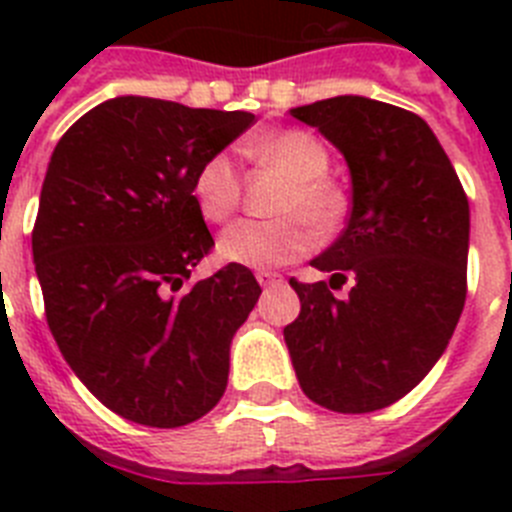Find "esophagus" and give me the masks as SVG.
<instances>
[{
  "label": "esophagus",
  "mask_w": 512,
  "mask_h": 512,
  "mask_svg": "<svg viewBox=\"0 0 512 512\" xmlns=\"http://www.w3.org/2000/svg\"><path fill=\"white\" fill-rule=\"evenodd\" d=\"M256 279H259L261 287H274V284H282V274L277 271H256Z\"/></svg>",
  "instance_id": "34e87169"
}]
</instances>
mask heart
Returning a JSON list of instances; mask_svg holds the SVG:
<instances>
[{"label": "heart", "instance_id": "b5f03b06", "mask_svg": "<svg viewBox=\"0 0 512 512\" xmlns=\"http://www.w3.org/2000/svg\"><path fill=\"white\" fill-rule=\"evenodd\" d=\"M248 153L259 161L277 166L289 176L282 192L279 212H300L277 220H238L220 233V259L246 269H277L305 256L315 243V225L336 223L343 210V194L328 179L330 156L315 135L305 130H282L253 140ZM194 202L202 215L220 223L241 202V176L230 153H212L202 161L192 179ZM302 214L306 216L301 217Z\"/></svg>", "mask_w": 512, "mask_h": 512}]
</instances>
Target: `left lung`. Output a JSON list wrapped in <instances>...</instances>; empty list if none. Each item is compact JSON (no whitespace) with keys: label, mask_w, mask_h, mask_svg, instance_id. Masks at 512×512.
Returning a JSON list of instances; mask_svg holds the SVG:
<instances>
[{"label":"left lung","mask_w":512,"mask_h":512,"mask_svg":"<svg viewBox=\"0 0 512 512\" xmlns=\"http://www.w3.org/2000/svg\"><path fill=\"white\" fill-rule=\"evenodd\" d=\"M351 171V215L310 264L355 284L343 301L328 284L289 279L300 315L284 328L292 366L312 402L374 413L431 372L467 300L469 202L423 117L369 97L295 107Z\"/></svg>","instance_id":"obj_1"}]
</instances>
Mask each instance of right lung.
Segmentation results:
<instances>
[{
    "mask_svg": "<svg viewBox=\"0 0 512 512\" xmlns=\"http://www.w3.org/2000/svg\"><path fill=\"white\" fill-rule=\"evenodd\" d=\"M251 125V112L128 94L79 117L45 171L33 261L48 328L87 390L133 423L187 425L228 387L259 282L228 264L171 292L215 246L194 174Z\"/></svg>",
    "mask_w": 512,
    "mask_h": 512,
    "instance_id": "add662e5",
    "label": "right lung"
}]
</instances>
